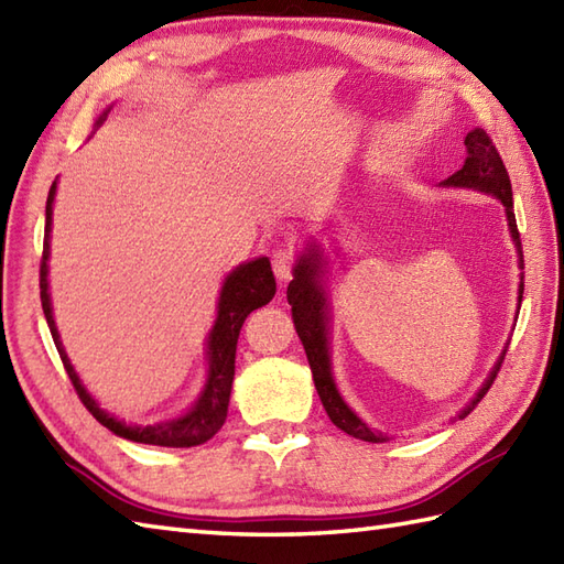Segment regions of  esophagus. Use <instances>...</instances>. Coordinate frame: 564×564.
I'll list each match as a JSON object with an SVG mask.
<instances>
[{
  "instance_id": "1",
  "label": "esophagus",
  "mask_w": 564,
  "mask_h": 564,
  "mask_svg": "<svg viewBox=\"0 0 564 564\" xmlns=\"http://www.w3.org/2000/svg\"><path fill=\"white\" fill-rule=\"evenodd\" d=\"M271 267H273V273H276L279 281L291 279L293 269H295V250H291V247H281V250L273 252Z\"/></svg>"
}]
</instances>
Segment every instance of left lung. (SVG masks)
Wrapping results in <instances>:
<instances>
[{"label":"left lung","instance_id":"8db88e82","mask_svg":"<svg viewBox=\"0 0 564 564\" xmlns=\"http://www.w3.org/2000/svg\"><path fill=\"white\" fill-rule=\"evenodd\" d=\"M464 147H466V161H464L462 170H456L452 177L444 180V185L490 192L505 204L509 230H512V238H514L517 250H519V261L523 267V250H521L519 228H517V218H514V202H512V182H509L502 155L495 149V143L488 137L486 129H474V132H468L464 139ZM319 271H322L319 254H317V250H310L305 257H300L297 267H295V279L288 283V303H291V307H293L295 332L307 352L314 387H317V394L324 403L326 415L332 417V423L336 427H341L346 435L356 437V440L384 442L382 435H375V432L348 409L334 387L329 346H326V319L329 317H326V307H324ZM521 295H523V283H519V300H521ZM502 362H505V356L497 360L495 370L488 377V382L482 384L476 399L466 405L459 417H466L480 403V399L488 394V389L492 387L497 372H500V368H502Z\"/></svg>","mask_w":564,"mask_h":564}]
</instances>
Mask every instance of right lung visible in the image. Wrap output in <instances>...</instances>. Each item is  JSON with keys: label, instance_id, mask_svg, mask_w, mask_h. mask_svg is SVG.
Returning a JSON list of instances; mask_svg holds the SVG:
<instances>
[{"label": "right lung", "instance_id": "add662e5", "mask_svg": "<svg viewBox=\"0 0 564 564\" xmlns=\"http://www.w3.org/2000/svg\"><path fill=\"white\" fill-rule=\"evenodd\" d=\"M105 117V115H102ZM102 117L98 122H102ZM57 182H52L45 206V242H43V259H41V303L47 326L55 338V346L59 358L64 362L72 384L76 389L78 399L88 409V413L96 417L100 425L108 427L115 435L124 440L141 442V444H159V447H196L212 440L220 425L226 423L228 403H230V389L235 377V350H238V338L245 319L259 307L271 303V297L276 295V279L267 257L254 259L250 264H242L235 269L223 285V293L218 300V319L212 336H208V382L202 399L196 401L194 409L163 425H147V427H132L120 421H115L112 415L98 409V403L86 394V389L78 382V377L72 368V362L64 352L59 336L55 329V319H52L50 310V295H47V257H50V226H52V199H55Z\"/></svg>", "mask_w": 564, "mask_h": 564}]
</instances>
